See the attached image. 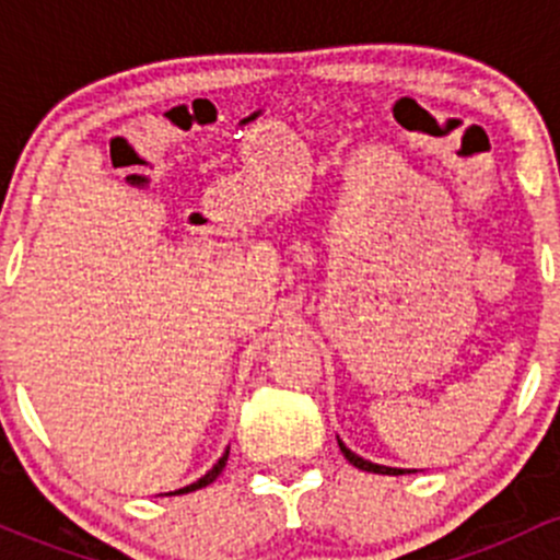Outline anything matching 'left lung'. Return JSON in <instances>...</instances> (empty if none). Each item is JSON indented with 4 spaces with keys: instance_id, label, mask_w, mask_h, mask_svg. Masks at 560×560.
<instances>
[{
    "instance_id": "left-lung-1",
    "label": "left lung",
    "mask_w": 560,
    "mask_h": 560,
    "mask_svg": "<svg viewBox=\"0 0 560 560\" xmlns=\"http://www.w3.org/2000/svg\"><path fill=\"white\" fill-rule=\"evenodd\" d=\"M338 447H341V453H343V457H347L349 463H352V466H358V468H363V471H374V474H393V477H398V474H404V468H389V466H376V463H371V460H363V457L360 455H354L352 450L349 447H343L341 442H338Z\"/></svg>"
}]
</instances>
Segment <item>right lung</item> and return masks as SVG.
Returning a JSON list of instances; mask_svg holds the SVG:
<instances>
[{
	"mask_svg": "<svg viewBox=\"0 0 560 560\" xmlns=\"http://www.w3.org/2000/svg\"><path fill=\"white\" fill-rule=\"evenodd\" d=\"M228 455H230V450H228V453H224L222 457H219V463H217V466H213V468H211V471H208V474H206V477H200V479H197V482H195V485H186V488L175 490V493H191V490H200V488H206V485H211V482H213V479H217V477H219V474H222L224 463H228Z\"/></svg>",
	"mask_w": 560,
	"mask_h": 560,
	"instance_id": "obj_1",
	"label": "right lung"
}]
</instances>
